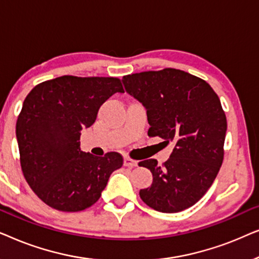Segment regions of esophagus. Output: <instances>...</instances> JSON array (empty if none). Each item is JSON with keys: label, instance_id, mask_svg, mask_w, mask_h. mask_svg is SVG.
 <instances>
[{"label": "esophagus", "instance_id": "34e87169", "mask_svg": "<svg viewBox=\"0 0 259 259\" xmlns=\"http://www.w3.org/2000/svg\"><path fill=\"white\" fill-rule=\"evenodd\" d=\"M137 165H138V162L136 160H133V159H131V158L123 159V166H126V167L132 168V167H136Z\"/></svg>", "mask_w": 259, "mask_h": 259}]
</instances>
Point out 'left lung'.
Segmentation results:
<instances>
[{"mask_svg": "<svg viewBox=\"0 0 259 259\" xmlns=\"http://www.w3.org/2000/svg\"><path fill=\"white\" fill-rule=\"evenodd\" d=\"M122 82L146 108L148 137L175 144L162 165L139 162L153 176L140 198L165 213L191 207L210 189L224 158L228 123L218 95L206 81L175 68L131 74Z\"/></svg>", "mask_w": 259, "mask_h": 259, "instance_id": "1", "label": "left lung"}]
</instances>
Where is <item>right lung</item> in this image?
Listing matches in <instances>:
<instances>
[{"label":"right lung","instance_id":"obj_1","mask_svg":"<svg viewBox=\"0 0 259 259\" xmlns=\"http://www.w3.org/2000/svg\"><path fill=\"white\" fill-rule=\"evenodd\" d=\"M118 92L123 93L118 77L63 75L38 83L24 99L16 122L21 167L48 206L63 212L92 206L122 166L116 152L99 158L80 148L81 131L93 125L100 106Z\"/></svg>","mask_w":259,"mask_h":259}]
</instances>
